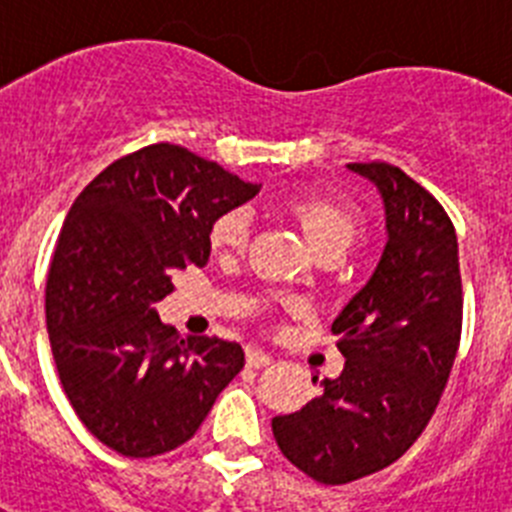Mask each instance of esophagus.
<instances>
[{
  "instance_id": "34e87169",
  "label": "esophagus",
  "mask_w": 512,
  "mask_h": 512,
  "mask_svg": "<svg viewBox=\"0 0 512 512\" xmlns=\"http://www.w3.org/2000/svg\"><path fill=\"white\" fill-rule=\"evenodd\" d=\"M246 364L253 366V369H259V366L271 364V354H266L264 348L259 346H246Z\"/></svg>"
}]
</instances>
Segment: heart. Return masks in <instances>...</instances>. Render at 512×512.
<instances>
[{"label":"heart","instance_id":"heart-1","mask_svg":"<svg viewBox=\"0 0 512 512\" xmlns=\"http://www.w3.org/2000/svg\"><path fill=\"white\" fill-rule=\"evenodd\" d=\"M289 215L295 217L302 235L307 238L315 253H338L354 246L361 233V223L356 212L341 200L333 197H300L289 202ZM248 217L241 210H230L215 220L210 230V243L217 253L238 251L246 243Z\"/></svg>","mask_w":512,"mask_h":512}]
</instances>
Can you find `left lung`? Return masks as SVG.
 Instances as JSON below:
<instances>
[{
  "mask_svg": "<svg viewBox=\"0 0 512 512\" xmlns=\"http://www.w3.org/2000/svg\"><path fill=\"white\" fill-rule=\"evenodd\" d=\"M348 171L377 187L387 243L333 320L343 372L323 379L305 408L271 420L282 454L323 485L390 467L418 441L449 382L464 305L459 243L443 207L397 166Z\"/></svg>",
  "mask_w": 512,
  "mask_h": 512,
  "instance_id": "1",
  "label": "left lung"
}]
</instances>
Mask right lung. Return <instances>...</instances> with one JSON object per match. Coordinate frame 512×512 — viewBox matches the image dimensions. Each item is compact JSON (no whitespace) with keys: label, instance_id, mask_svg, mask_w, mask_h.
Wrapping results in <instances>:
<instances>
[{"label":"right lung","instance_id":"add662e5","mask_svg":"<svg viewBox=\"0 0 512 512\" xmlns=\"http://www.w3.org/2000/svg\"><path fill=\"white\" fill-rule=\"evenodd\" d=\"M187 148L156 143L117 158L63 220L45 320L63 392L94 438L130 459L187 443L243 369V348L187 338L156 302L176 271L205 266L210 230L259 194Z\"/></svg>","mask_w":512,"mask_h":512}]
</instances>
